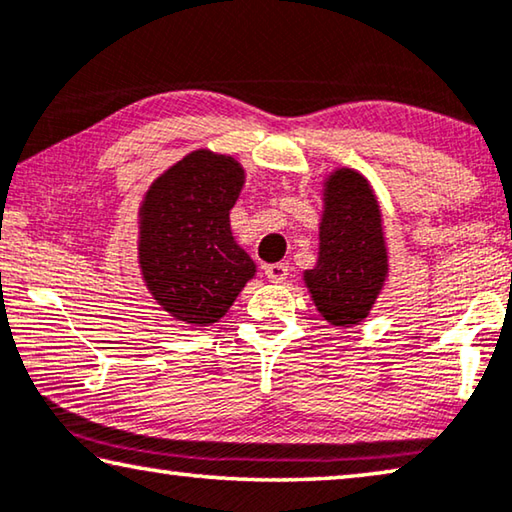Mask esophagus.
Instances as JSON below:
<instances>
[{
	"label": "esophagus",
	"instance_id": "obj_1",
	"mask_svg": "<svg viewBox=\"0 0 512 512\" xmlns=\"http://www.w3.org/2000/svg\"><path fill=\"white\" fill-rule=\"evenodd\" d=\"M264 273L271 282H282L289 275V266L287 264H266Z\"/></svg>",
	"mask_w": 512,
	"mask_h": 512
}]
</instances>
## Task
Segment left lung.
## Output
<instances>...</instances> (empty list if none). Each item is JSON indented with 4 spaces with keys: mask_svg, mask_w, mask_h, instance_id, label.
Wrapping results in <instances>:
<instances>
[{
    "mask_svg": "<svg viewBox=\"0 0 512 512\" xmlns=\"http://www.w3.org/2000/svg\"><path fill=\"white\" fill-rule=\"evenodd\" d=\"M319 227V262L305 271L316 310L332 326H355L369 314L387 275L380 209L369 182L351 168L328 177Z\"/></svg>",
    "mask_w": 512,
    "mask_h": 512,
    "instance_id": "1",
    "label": "left lung"
}]
</instances>
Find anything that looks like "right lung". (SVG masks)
I'll use <instances>...</instances> for the list:
<instances>
[{
    "label": "right lung",
    "mask_w": 512,
    "mask_h": 512,
    "mask_svg": "<svg viewBox=\"0 0 512 512\" xmlns=\"http://www.w3.org/2000/svg\"><path fill=\"white\" fill-rule=\"evenodd\" d=\"M241 186L237 161L198 150L168 168L143 200V280L154 300L189 326L216 323L255 275V262L230 230Z\"/></svg>",
    "instance_id": "obj_1"
}]
</instances>
